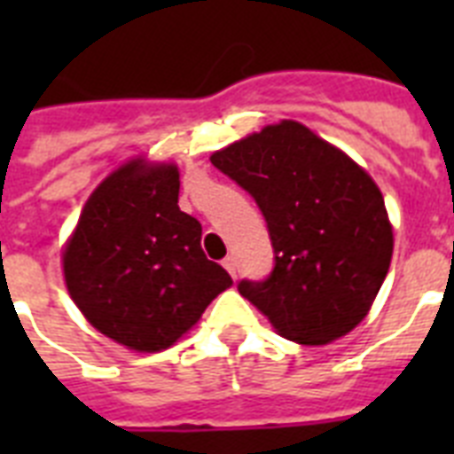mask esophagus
<instances>
[{
  "instance_id": "1",
  "label": "esophagus",
  "mask_w": 454,
  "mask_h": 454,
  "mask_svg": "<svg viewBox=\"0 0 454 454\" xmlns=\"http://www.w3.org/2000/svg\"><path fill=\"white\" fill-rule=\"evenodd\" d=\"M223 269H226L228 273L235 278V259H233V256H226V259H223Z\"/></svg>"
}]
</instances>
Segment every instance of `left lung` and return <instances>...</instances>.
I'll use <instances>...</instances> for the list:
<instances>
[{
  "label": "left lung",
  "instance_id": "left-lung-1",
  "mask_svg": "<svg viewBox=\"0 0 454 454\" xmlns=\"http://www.w3.org/2000/svg\"><path fill=\"white\" fill-rule=\"evenodd\" d=\"M212 164L254 198L276 266L238 290L283 337H344L388 273L394 231L380 188L351 157L292 120L214 153Z\"/></svg>",
  "mask_w": 454,
  "mask_h": 454
}]
</instances>
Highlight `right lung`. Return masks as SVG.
Instances as JSON below:
<instances>
[{
    "label": "right lung",
    "instance_id": "1",
    "mask_svg": "<svg viewBox=\"0 0 454 454\" xmlns=\"http://www.w3.org/2000/svg\"><path fill=\"white\" fill-rule=\"evenodd\" d=\"M178 209L176 164L131 160L82 209L63 252L67 292L96 330L131 351H162L233 280Z\"/></svg>",
    "mask_w": 454,
    "mask_h": 454
}]
</instances>
